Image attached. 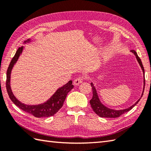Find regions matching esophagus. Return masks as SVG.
<instances>
[{
    "instance_id": "obj_1",
    "label": "esophagus",
    "mask_w": 151,
    "mask_h": 151,
    "mask_svg": "<svg viewBox=\"0 0 151 151\" xmlns=\"http://www.w3.org/2000/svg\"><path fill=\"white\" fill-rule=\"evenodd\" d=\"M83 77H82V76H81V77H78V78H76L75 81H74V82H73V83H74V84L75 85H76V86H78V85H79L80 84H81L82 82V81H83Z\"/></svg>"
}]
</instances>
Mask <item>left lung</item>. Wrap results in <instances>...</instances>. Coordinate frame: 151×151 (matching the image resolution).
I'll use <instances>...</instances> for the list:
<instances>
[{
    "label": "left lung",
    "instance_id": "obj_1",
    "mask_svg": "<svg viewBox=\"0 0 151 151\" xmlns=\"http://www.w3.org/2000/svg\"><path fill=\"white\" fill-rule=\"evenodd\" d=\"M131 52L135 55V57H136L138 63H139V64L141 69H142V70H143V75H145L144 67L143 66L142 62H141V59L139 58V56L137 54V52H135V50H131ZM144 76L143 84L145 86V76ZM91 88H92L93 97L90 101V103L91 108H92L93 111L95 112V113L97 115H98L99 116L102 117V118H117V117H119L120 116V115H122V114L125 113H126V112H128L129 111H130L131 109L134 107V106L137 105V103L139 101V100L141 99V98L139 99L136 103H134V105H132L131 107H129V108H127L125 109H121V110H114V109H112L106 107V106H105L101 102V101H100V99L99 98V96H98V95H97L96 88H95V86H94V85L92 82H91ZM144 89H145V87H143V93H142V95H141V97L143 96V94L144 92Z\"/></svg>",
    "mask_w": 151,
    "mask_h": 151
}]
</instances>
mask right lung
<instances>
[{
  "mask_svg": "<svg viewBox=\"0 0 151 151\" xmlns=\"http://www.w3.org/2000/svg\"><path fill=\"white\" fill-rule=\"evenodd\" d=\"M31 42V40L28 39L27 40H25L23 44L30 43ZM23 48H24V47L22 46L17 49L8 68L6 73V90L8 96L12 101L19 109L23 111L33 115L35 117L44 118L54 116L62 107L67 93L73 88L74 86L72 84L73 81H70L66 84L63 85V86L59 88L55 91V92L46 101L43 103L38 105H27L21 102L15 97L12 91L10 86V78L12 70L14 65L18 60L20 55L22 54Z\"/></svg>",
  "mask_w": 151,
  "mask_h": 151,
  "instance_id": "add662e5",
  "label": "right lung"
}]
</instances>
